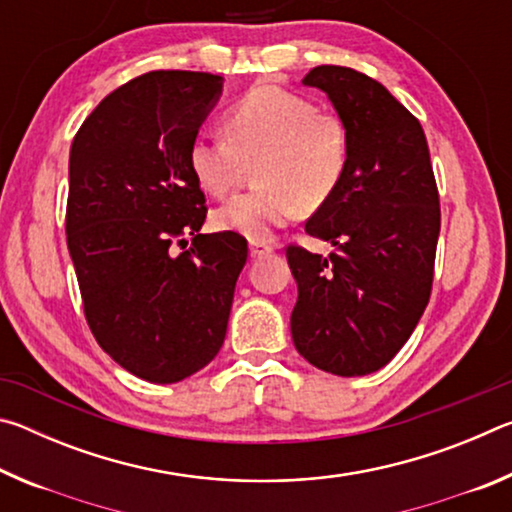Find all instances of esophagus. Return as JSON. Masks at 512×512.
<instances>
[{"instance_id":"34e87169","label":"esophagus","mask_w":512,"mask_h":512,"mask_svg":"<svg viewBox=\"0 0 512 512\" xmlns=\"http://www.w3.org/2000/svg\"><path fill=\"white\" fill-rule=\"evenodd\" d=\"M273 250V246L268 244V241H259V239H253L250 241V257L257 259V257H264Z\"/></svg>"}]
</instances>
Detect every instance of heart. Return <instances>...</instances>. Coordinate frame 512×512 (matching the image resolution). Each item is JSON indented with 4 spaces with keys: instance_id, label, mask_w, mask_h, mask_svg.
<instances>
[{
    "instance_id": "1",
    "label": "heart",
    "mask_w": 512,
    "mask_h": 512,
    "mask_svg": "<svg viewBox=\"0 0 512 512\" xmlns=\"http://www.w3.org/2000/svg\"><path fill=\"white\" fill-rule=\"evenodd\" d=\"M225 137L198 135L187 162L203 192L225 196L253 171V192L239 194L214 212L216 230L246 239H271L273 230L300 210L323 207L350 167L352 137L345 119L314 99L280 85H257L232 103Z\"/></svg>"
}]
</instances>
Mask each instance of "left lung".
Masks as SVG:
<instances>
[{
	"mask_svg": "<svg viewBox=\"0 0 512 512\" xmlns=\"http://www.w3.org/2000/svg\"><path fill=\"white\" fill-rule=\"evenodd\" d=\"M327 92L352 137L341 187L305 223L336 253L287 246L298 302L296 350L341 377L384 368L429 305L440 198L427 137L384 85L350 67L320 65L302 79Z\"/></svg>",
	"mask_w": 512,
	"mask_h": 512,
	"instance_id": "8db88e82",
	"label": "left lung"
}]
</instances>
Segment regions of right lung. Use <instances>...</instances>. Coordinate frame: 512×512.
I'll return each mask as SVG.
<instances>
[{
    "label": "right lung",
    "mask_w": 512,
    "mask_h": 512,
    "mask_svg": "<svg viewBox=\"0 0 512 512\" xmlns=\"http://www.w3.org/2000/svg\"><path fill=\"white\" fill-rule=\"evenodd\" d=\"M219 92L207 72L142 74L90 112L69 151L65 232L85 320L103 352L153 384L219 354L248 259L241 235L198 232L207 205L187 153Z\"/></svg>",
    "instance_id": "add662e5"
}]
</instances>
